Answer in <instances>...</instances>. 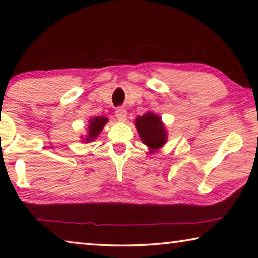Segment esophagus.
<instances>
[{"instance_id": "esophagus-1", "label": "esophagus", "mask_w": 258, "mask_h": 258, "mask_svg": "<svg viewBox=\"0 0 258 258\" xmlns=\"http://www.w3.org/2000/svg\"><path fill=\"white\" fill-rule=\"evenodd\" d=\"M116 117L119 121L124 123V121L126 120V117H127V111H126V109H124V108L116 109Z\"/></svg>"}]
</instances>
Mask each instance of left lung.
<instances>
[{"mask_svg":"<svg viewBox=\"0 0 258 258\" xmlns=\"http://www.w3.org/2000/svg\"><path fill=\"white\" fill-rule=\"evenodd\" d=\"M134 125L142 143L148 147V152L150 154H155L167 142V130L161 117L155 112L148 111L145 115L137 117Z\"/></svg>","mask_w":258,"mask_h":258,"instance_id":"obj_1","label":"left lung"}]
</instances>
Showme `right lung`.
I'll list each match as a JSON object with an SVG mask.
<instances>
[{"label": "right lung", "instance_id": "1", "mask_svg": "<svg viewBox=\"0 0 258 258\" xmlns=\"http://www.w3.org/2000/svg\"><path fill=\"white\" fill-rule=\"evenodd\" d=\"M108 121H109V119L104 116H100V117L97 116V117H94V118H90L89 125H87L86 134L81 135L82 141L84 143H89V142L94 141V140L99 137V134L101 133V131L103 130L104 125H106Z\"/></svg>", "mask_w": 258, "mask_h": 258}]
</instances>
